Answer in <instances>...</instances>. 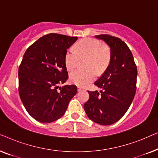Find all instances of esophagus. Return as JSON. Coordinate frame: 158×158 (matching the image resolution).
Segmentation results:
<instances>
[{
    "label": "esophagus",
    "mask_w": 158,
    "mask_h": 158,
    "mask_svg": "<svg viewBox=\"0 0 158 158\" xmlns=\"http://www.w3.org/2000/svg\"><path fill=\"white\" fill-rule=\"evenodd\" d=\"M77 90H78V91H82V90H85V88H83V87L78 86V87H77Z\"/></svg>",
    "instance_id": "34e87169"
}]
</instances>
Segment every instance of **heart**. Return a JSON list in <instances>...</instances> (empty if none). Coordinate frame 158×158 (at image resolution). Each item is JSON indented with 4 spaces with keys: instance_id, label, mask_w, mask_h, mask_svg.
Returning a JSON list of instances; mask_svg holds the SVG:
<instances>
[{
    "instance_id": "heart-1",
    "label": "heart",
    "mask_w": 158,
    "mask_h": 158,
    "mask_svg": "<svg viewBox=\"0 0 158 158\" xmlns=\"http://www.w3.org/2000/svg\"><path fill=\"white\" fill-rule=\"evenodd\" d=\"M110 51L98 40L86 38L70 47L64 57V63L68 70H73L78 66L81 59L88 57L85 71L75 70L71 73L70 80L75 85L85 87L96 79V70L102 72L110 61Z\"/></svg>"
}]
</instances>
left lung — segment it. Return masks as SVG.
Masks as SVG:
<instances>
[{"label":"left lung","instance_id":"left-lung-1","mask_svg":"<svg viewBox=\"0 0 158 158\" xmlns=\"http://www.w3.org/2000/svg\"><path fill=\"white\" fill-rule=\"evenodd\" d=\"M111 49L110 62L94 83L100 92L89 91L84 104L88 117L101 125L118 122L129 109L137 90V69L131 52L121 39L109 34L95 36Z\"/></svg>","mask_w":158,"mask_h":158}]
</instances>
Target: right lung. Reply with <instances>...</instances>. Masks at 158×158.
<instances>
[{
    "label": "right lung",
    "mask_w": 158,
    "mask_h": 158,
    "mask_svg": "<svg viewBox=\"0 0 158 158\" xmlns=\"http://www.w3.org/2000/svg\"><path fill=\"white\" fill-rule=\"evenodd\" d=\"M77 40V36L48 34L23 55L19 68V96L28 113L38 122L50 123L62 117L77 94L75 85L58 89L68 78L67 49Z\"/></svg>",
    "instance_id": "obj_1"
}]
</instances>
